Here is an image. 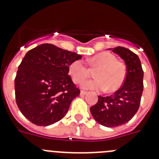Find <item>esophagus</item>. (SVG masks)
I'll use <instances>...</instances> for the list:
<instances>
[{"mask_svg":"<svg viewBox=\"0 0 159 159\" xmlns=\"http://www.w3.org/2000/svg\"><path fill=\"white\" fill-rule=\"evenodd\" d=\"M87 93H88V92H85V91H83V90H81V91H80V95H85Z\"/></svg>","mask_w":159,"mask_h":159,"instance_id":"34e87169","label":"esophagus"}]
</instances>
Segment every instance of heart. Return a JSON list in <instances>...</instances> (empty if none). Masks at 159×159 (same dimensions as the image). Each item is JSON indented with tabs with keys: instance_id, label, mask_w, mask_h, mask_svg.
Returning a JSON list of instances; mask_svg holds the SVG:
<instances>
[{
	"instance_id": "obj_1",
	"label": "heart",
	"mask_w": 159,
	"mask_h": 159,
	"mask_svg": "<svg viewBox=\"0 0 159 159\" xmlns=\"http://www.w3.org/2000/svg\"><path fill=\"white\" fill-rule=\"evenodd\" d=\"M90 67H97L93 80L85 81L83 87L86 89L109 92L117 91L124 83L127 76V67L123 62L116 60L112 53L101 52L88 60ZM68 74L75 84H81L89 75V69L82 60H74L68 66Z\"/></svg>"
}]
</instances>
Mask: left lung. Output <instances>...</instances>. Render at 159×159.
Listing matches in <instances>:
<instances>
[{
  "label": "left lung",
  "mask_w": 159,
  "mask_h": 159,
  "mask_svg": "<svg viewBox=\"0 0 159 159\" xmlns=\"http://www.w3.org/2000/svg\"><path fill=\"white\" fill-rule=\"evenodd\" d=\"M124 60L127 76L122 87L110 96H99L96 104L90 108L99 124L116 127L129 122L139 108L143 91V70L137 55L123 47L111 49Z\"/></svg>",
  "instance_id": "obj_1"
}]
</instances>
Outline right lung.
Instances as JSON below:
<instances>
[{"label": "right lung", "mask_w": 159, "mask_h": 159, "mask_svg": "<svg viewBox=\"0 0 159 159\" xmlns=\"http://www.w3.org/2000/svg\"><path fill=\"white\" fill-rule=\"evenodd\" d=\"M81 58L52 43L26 53L15 78L16 104L26 119L46 127L64 117L71 101L80 93L68 75V66Z\"/></svg>", "instance_id": "obj_1"}]
</instances>
